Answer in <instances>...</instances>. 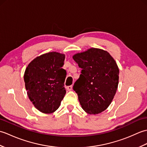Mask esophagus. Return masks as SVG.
<instances>
[{
    "label": "esophagus",
    "instance_id": "esophagus-1",
    "mask_svg": "<svg viewBox=\"0 0 147 147\" xmlns=\"http://www.w3.org/2000/svg\"><path fill=\"white\" fill-rule=\"evenodd\" d=\"M67 90H68V91H71L72 90H73V86L71 85V86H67Z\"/></svg>",
    "mask_w": 147,
    "mask_h": 147
}]
</instances>
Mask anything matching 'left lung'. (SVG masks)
I'll list each match as a JSON object with an SVG mask.
<instances>
[{
  "instance_id": "8db88e82",
  "label": "left lung",
  "mask_w": 147,
  "mask_h": 147,
  "mask_svg": "<svg viewBox=\"0 0 147 147\" xmlns=\"http://www.w3.org/2000/svg\"><path fill=\"white\" fill-rule=\"evenodd\" d=\"M82 69L73 90L78 96L83 109L90 114H97L111 104L116 93L119 70L109 53L91 48L73 55Z\"/></svg>"
}]
</instances>
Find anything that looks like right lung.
Listing matches in <instances>:
<instances>
[{
  "label": "right lung",
  "instance_id": "obj_1",
  "mask_svg": "<svg viewBox=\"0 0 147 147\" xmlns=\"http://www.w3.org/2000/svg\"><path fill=\"white\" fill-rule=\"evenodd\" d=\"M65 55L49 52L34 59L24 74L27 94L34 106L40 112L51 114L59 107L66 93L64 81L66 71Z\"/></svg>",
  "mask_w": 147,
  "mask_h": 147
}]
</instances>
